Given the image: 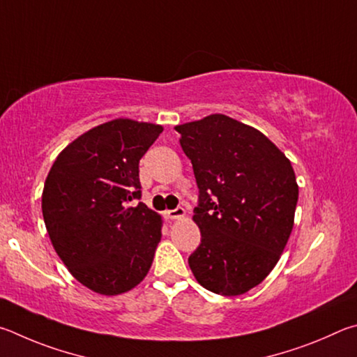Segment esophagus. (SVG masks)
<instances>
[{
    "mask_svg": "<svg viewBox=\"0 0 357 357\" xmlns=\"http://www.w3.org/2000/svg\"><path fill=\"white\" fill-rule=\"evenodd\" d=\"M165 216L167 218V220H180V218L185 216V210L182 207L167 210V211H165Z\"/></svg>",
    "mask_w": 357,
    "mask_h": 357,
    "instance_id": "1",
    "label": "esophagus"
}]
</instances>
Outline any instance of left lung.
I'll list each match as a JSON object with an SVG mask.
<instances>
[{
  "label": "left lung",
  "instance_id": "1",
  "mask_svg": "<svg viewBox=\"0 0 357 357\" xmlns=\"http://www.w3.org/2000/svg\"><path fill=\"white\" fill-rule=\"evenodd\" d=\"M199 188L190 255L204 289L238 296L259 285L290 238L298 202L291 162L259 130L224 114L177 125Z\"/></svg>",
  "mask_w": 357,
  "mask_h": 357
}]
</instances>
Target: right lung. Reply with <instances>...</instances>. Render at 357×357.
I'll list each match as a JSON object with an SVG mask.
<instances>
[{
	"instance_id": "add662e5",
	"label": "right lung",
	"mask_w": 357,
	"mask_h": 357,
	"mask_svg": "<svg viewBox=\"0 0 357 357\" xmlns=\"http://www.w3.org/2000/svg\"><path fill=\"white\" fill-rule=\"evenodd\" d=\"M161 125L114 119L78 136L47 175L42 213L56 254L72 276L105 296L147 276L161 240V216L139 202V160Z\"/></svg>"
}]
</instances>
